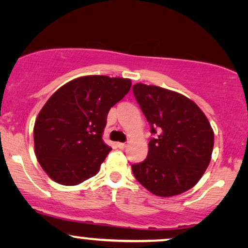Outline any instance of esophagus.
I'll return each mask as SVG.
<instances>
[{
  "instance_id": "1",
  "label": "esophagus",
  "mask_w": 248,
  "mask_h": 248,
  "mask_svg": "<svg viewBox=\"0 0 248 248\" xmlns=\"http://www.w3.org/2000/svg\"><path fill=\"white\" fill-rule=\"evenodd\" d=\"M117 145H118V147H119V149L124 150V149H126L127 144H124V143H118V144H117Z\"/></svg>"
}]
</instances>
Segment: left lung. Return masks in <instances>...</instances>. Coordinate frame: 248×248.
I'll use <instances>...</instances> for the list:
<instances>
[{
  "label": "left lung",
  "mask_w": 248,
  "mask_h": 248,
  "mask_svg": "<svg viewBox=\"0 0 248 248\" xmlns=\"http://www.w3.org/2000/svg\"><path fill=\"white\" fill-rule=\"evenodd\" d=\"M134 96L155 139L140 164L131 166L134 176L158 197L190 190L211 162L214 131L196 103L173 90L136 83Z\"/></svg>",
  "instance_id": "8db88e82"
}]
</instances>
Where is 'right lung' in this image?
Listing matches in <instances>:
<instances>
[{
    "label": "right lung",
    "mask_w": 248,
    "mask_h": 248,
    "mask_svg": "<svg viewBox=\"0 0 248 248\" xmlns=\"http://www.w3.org/2000/svg\"><path fill=\"white\" fill-rule=\"evenodd\" d=\"M130 87V79L86 75L52 93L34 124L35 155L51 180L78 186L98 173L112 150L102 139L108 113Z\"/></svg>",
    "instance_id": "add662e5"
}]
</instances>
